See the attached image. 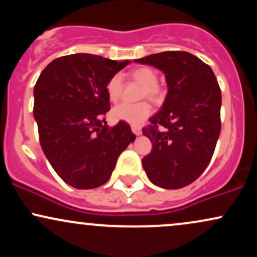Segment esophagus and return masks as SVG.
<instances>
[{
    "mask_svg": "<svg viewBox=\"0 0 257 257\" xmlns=\"http://www.w3.org/2000/svg\"><path fill=\"white\" fill-rule=\"evenodd\" d=\"M132 131H133V133H134L135 135H141V128L140 126H138V125H133L132 126Z\"/></svg>",
    "mask_w": 257,
    "mask_h": 257,
    "instance_id": "34e87169",
    "label": "esophagus"
}]
</instances>
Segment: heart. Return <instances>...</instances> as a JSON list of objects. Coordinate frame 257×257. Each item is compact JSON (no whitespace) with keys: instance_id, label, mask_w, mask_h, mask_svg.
I'll use <instances>...</instances> for the list:
<instances>
[{"instance_id":"b5f03b06","label":"heart","mask_w":257,"mask_h":257,"mask_svg":"<svg viewBox=\"0 0 257 257\" xmlns=\"http://www.w3.org/2000/svg\"><path fill=\"white\" fill-rule=\"evenodd\" d=\"M132 77L143 84L140 91V99L147 98L153 102H159L163 99V90L158 85V75L151 67H139L132 72ZM107 95L111 101H117L122 95L123 83L119 75H114L108 79L106 85ZM152 113V107L149 102L139 101L135 104L131 102H120L112 108V117L116 120L140 124Z\"/></svg>"}]
</instances>
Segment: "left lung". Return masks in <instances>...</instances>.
Masks as SVG:
<instances>
[{"mask_svg": "<svg viewBox=\"0 0 257 257\" xmlns=\"http://www.w3.org/2000/svg\"><path fill=\"white\" fill-rule=\"evenodd\" d=\"M166 75L168 94L143 134L152 151L143 158L146 175L163 188L192 184L210 163L221 132V89L209 65L191 53L169 51L137 59Z\"/></svg>", "mask_w": 257, "mask_h": 257, "instance_id": "8db88e82", "label": "left lung"}]
</instances>
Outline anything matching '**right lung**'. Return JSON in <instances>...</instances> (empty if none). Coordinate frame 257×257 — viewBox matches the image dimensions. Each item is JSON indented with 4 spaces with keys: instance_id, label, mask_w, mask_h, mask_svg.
I'll use <instances>...</instances> for the list:
<instances>
[{
    "instance_id": "right-lung-1",
    "label": "right lung",
    "mask_w": 257,
    "mask_h": 257,
    "mask_svg": "<svg viewBox=\"0 0 257 257\" xmlns=\"http://www.w3.org/2000/svg\"><path fill=\"white\" fill-rule=\"evenodd\" d=\"M129 61L100 55H65L49 63L35 84L34 116L41 147L55 173L88 190L110 179L117 159L135 140L128 123L108 128L106 85Z\"/></svg>"
}]
</instances>
